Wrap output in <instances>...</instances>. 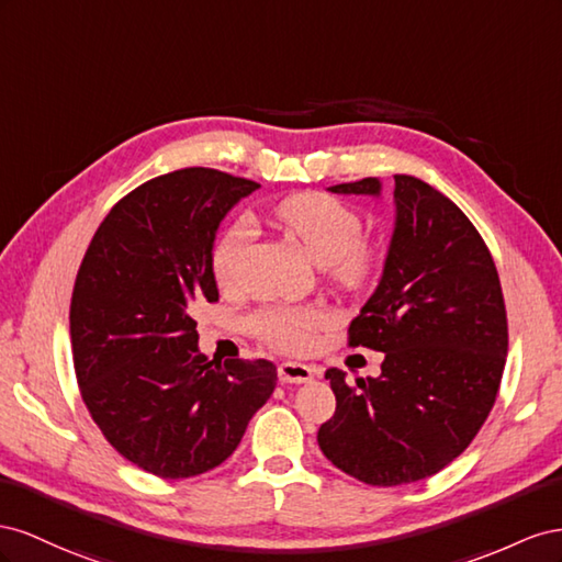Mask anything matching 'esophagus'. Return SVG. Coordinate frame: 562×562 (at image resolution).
Masks as SVG:
<instances>
[{"label": "esophagus", "mask_w": 562, "mask_h": 562, "mask_svg": "<svg viewBox=\"0 0 562 562\" xmlns=\"http://www.w3.org/2000/svg\"><path fill=\"white\" fill-rule=\"evenodd\" d=\"M278 376L282 383H306L313 379V367L303 362H282L278 367Z\"/></svg>", "instance_id": "esophagus-1"}]
</instances>
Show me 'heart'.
Wrapping results in <instances>:
<instances>
[{
    "label": "heart",
    "instance_id": "obj_1",
    "mask_svg": "<svg viewBox=\"0 0 562 562\" xmlns=\"http://www.w3.org/2000/svg\"><path fill=\"white\" fill-rule=\"evenodd\" d=\"M272 218L329 276L346 286L367 282L376 268V249L362 237V216L344 200L327 192H296L272 210ZM254 237V223L239 216L218 235L210 254L212 276L223 290H237ZM256 334L270 346L303 352L313 348L317 334L331 325V313L319 306L263 308L254 315Z\"/></svg>",
    "mask_w": 562,
    "mask_h": 562
}]
</instances>
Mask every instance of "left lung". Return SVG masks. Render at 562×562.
I'll list each match as a JSON object with an SVG mask.
<instances>
[{
    "label": "left lung",
    "instance_id": "8db88e82",
    "mask_svg": "<svg viewBox=\"0 0 562 562\" xmlns=\"http://www.w3.org/2000/svg\"><path fill=\"white\" fill-rule=\"evenodd\" d=\"M379 195V179L331 186ZM395 231L376 292L348 327V346L381 350V376L325 372L336 412L317 445L336 469L393 487L436 475L483 428L506 364L499 272L469 216L440 190L395 176Z\"/></svg>",
    "mask_w": 562,
    "mask_h": 562
}]
</instances>
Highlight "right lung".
Masks as SVG:
<instances>
[{
    "instance_id": "obj_1",
    "label": "right lung",
    "mask_w": 562,
    "mask_h": 562,
    "mask_svg": "<svg viewBox=\"0 0 562 562\" xmlns=\"http://www.w3.org/2000/svg\"><path fill=\"white\" fill-rule=\"evenodd\" d=\"M249 179L188 167L124 195L93 233L70 301L77 386L115 450L157 477L216 469L276 391L268 360H206L200 303L218 301L210 254Z\"/></svg>"
}]
</instances>
